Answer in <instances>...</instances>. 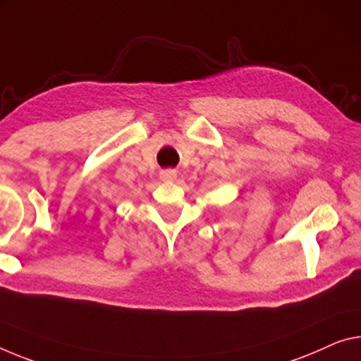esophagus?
Here are the masks:
<instances>
[{
  "instance_id": "esophagus-1",
  "label": "esophagus",
  "mask_w": 361,
  "mask_h": 361,
  "mask_svg": "<svg viewBox=\"0 0 361 361\" xmlns=\"http://www.w3.org/2000/svg\"><path fill=\"white\" fill-rule=\"evenodd\" d=\"M176 171L174 169H166V171H163L161 173V179L163 180H173V179H176Z\"/></svg>"
}]
</instances>
